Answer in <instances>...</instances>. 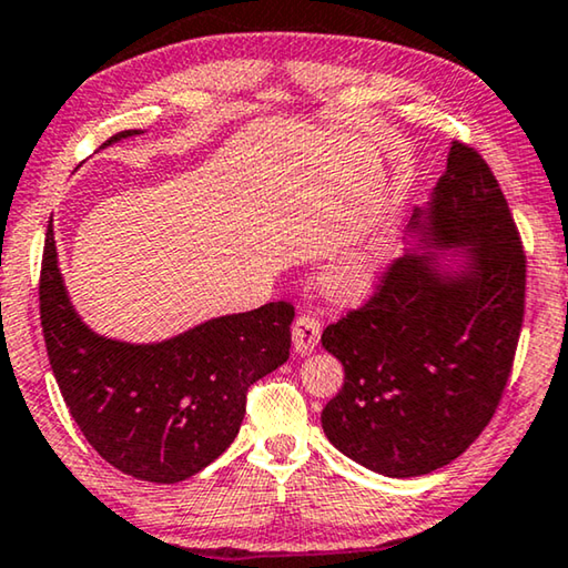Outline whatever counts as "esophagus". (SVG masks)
Returning <instances> with one entry per match:
<instances>
[{
	"mask_svg": "<svg viewBox=\"0 0 568 568\" xmlns=\"http://www.w3.org/2000/svg\"><path fill=\"white\" fill-rule=\"evenodd\" d=\"M320 320L314 314H300L292 325V335H294V347L296 353H312L320 343Z\"/></svg>",
	"mask_w": 568,
	"mask_h": 568,
	"instance_id": "obj_1",
	"label": "esophagus"
}]
</instances>
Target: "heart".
I'll list each match as a JSON object with an SVG mask.
<instances>
[{
	"label": "heart",
	"instance_id": "heart-1",
	"mask_svg": "<svg viewBox=\"0 0 568 568\" xmlns=\"http://www.w3.org/2000/svg\"><path fill=\"white\" fill-rule=\"evenodd\" d=\"M396 248V235L390 225H381L363 243L339 256L327 268V284L337 292H355L368 286L383 266L388 264Z\"/></svg>",
	"mask_w": 568,
	"mask_h": 568
}]
</instances>
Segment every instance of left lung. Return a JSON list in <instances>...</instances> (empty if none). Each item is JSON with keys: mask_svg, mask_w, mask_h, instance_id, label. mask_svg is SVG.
Masks as SVG:
<instances>
[{"mask_svg": "<svg viewBox=\"0 0 568 568\" xmlns=\"http://www.w3.org/2000/svg\"><path fill=\"white\" fill-rule=\"evenodd\" d=\"M414 229L422 251L388 266L361 310L322 333L345 368L322 408L327 439L386 477L449 465L500 404L526 307V254L495 174L452 142L447 170ZM455 247L457 267L436 250Z\"/></svg>", "mask_w": 568, "mask_h": 568, "instance_id": "left-lung-1", "label": "left lung"}]
</instances>
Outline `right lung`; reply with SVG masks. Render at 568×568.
Listing matches in <instances>:
<instances>
[{"label": "right lung", "mask_w": 568, "mask_h": 568, "mask_svg": "<svg viewBox=\"0 0 568 568\" xmlns=\"http://www.w3.org/2000/svg\"><path fill=\"white\" fill-rule=\"evenodd\" d=\"M136 134L119 132L103 146ZM40 320L52 375L91 447L124 475L170 485L231 447L248 386L290 357L294 307L268 302L146 345L95 335L68 300L50 217Z\"/></svg>", "instance_id": "add662e5"}]
</instances>
